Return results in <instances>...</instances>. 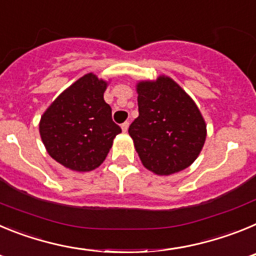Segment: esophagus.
<instances>
[{
	"instance_id": "esophagus-1",
	"label": "esophagus",
	"mask_w": 256,
	"mask_h": 256,
	"mask_svg": "<svg viewBox=\"0 0 256 256\" xmlns=\"http://www.w3.org/2000/svg\"><path fill=\"white\" fill-rule=\"evenodd\" d=\"M128 126H130V123H128V122H126V123L122 124V130H123V133H126V130H128Z\"/></svg>"
}]
</instances>
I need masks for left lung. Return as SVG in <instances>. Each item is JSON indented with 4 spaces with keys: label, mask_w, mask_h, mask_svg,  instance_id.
Instances as JSON below:
<instances>
[{
    "label": "left lung",
    "mask_w": 256,
    "mask_h": 256,
    "mask_svg": "<svg viewBox=\"0 0 256 256\" xmlns=\"http://www.w3.org/2000/svg\"><path fill=\"white\" fill-rule=\"evenodd\" d=\"M138 116L130 126L134 148L146 169L170 176L198 159L206 140L200 108L168 76L136 84Z\"/></svg>",
    "instance_id": "left-lung-1"
}]
</instances>
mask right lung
<instances>
[{"label": "right lung", "mask_w": 256, "mask_h": 256, "mask_svg": "<svg viewBox=\"0 0 256 256\" xmlns=\"http://www.w3.org/2000/svg\"><path fill=\"white\" fill-rule=\"evenodd\" d=\"M108 86L96 74H86L61 92L40 116V134L47 152L70 170L98 168L122 132L104 100Z\"/></svg>", "instance_id": "add662e5"}]
</instances>
